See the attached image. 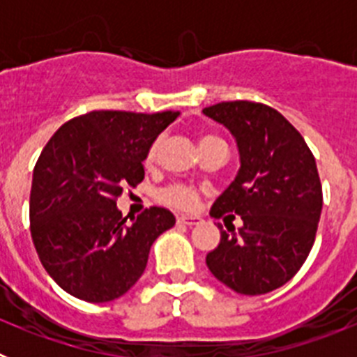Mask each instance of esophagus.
<instances>
[{
	"label": "esophagus",
	"instance_id": "obj_1",
	"mask_svg": "<svg viewBox=\"0 0 357 357\" xmlns=\"http://www.w3.org/2000/svg\"><path fill=\"white\" fill-rule=\"evenodd\" d=\"M176 223H181V225H188V227H193L200 223V218L198 216H178L176 218Z\"/></svg>",
	"mask_w": 357,
	"mask_h": 357
}]
</instances>
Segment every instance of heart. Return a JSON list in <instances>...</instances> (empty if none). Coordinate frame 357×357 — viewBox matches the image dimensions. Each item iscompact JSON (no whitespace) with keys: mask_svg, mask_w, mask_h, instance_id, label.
I'll return each instance as SVG.
<instances>
[{"mask_svg":"<svg viewBox=\"0 0 357 357\" xmlns=\"http://www.w3.org/2000/svg\"><path fill=\"white\" fill-rule=\"evenodd\" d=\"M216 143H223V141L220 139V137H216V135H211V134H206L200 137L202 150L207 146H211V144H216ZM159 148H160V137L159 139L153 141V143H151V146L148 148L146 157H144V162L146 164L153 162V160L157 159ZM159 198L162 204H166V206L175 207V209H181V211H191V209H195L198 204L197 191H195L191 185L181 184V182H176V184H172V185H168V188L160 189Z\"/></svg>","mask_w":357,"mask_h":357,"instance_id":"obj_1","label":"heart"}]
</instances>
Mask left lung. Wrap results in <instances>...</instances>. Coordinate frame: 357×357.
I'll return each mask as SVG.
<instances>
[{"instance_id":"1","label":"left lung","mask_w":357,"mask_h":357,"mask_svg":"<svg viewBox=\"0 0 357 357\" xmlns=\"http://www.w3.org/2000/svg\"><path fill=\"white\" fill-rule=\"evenodd\" d=\"M204 114L234 135L241 168L211 207V216L239 214L241 229H223L206 263L220 282L241 295L286 284L313 248L321 213L314 157L301 132L264 103L222 102Z\"/></svg>"}]
</instances>
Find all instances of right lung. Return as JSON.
I'll list each match as a JSON object with an SVG mask.
<instances>
[{
	"label": "right lung",
	"mask_w": 357,
	"mask_h": 357,
	"mask_svg": "<svg viewBox=\"0 0 357 357\" xmlns=\"http://www.w3.org/2000/svg\"><path fill=\"white\" fill-rule=\"evenodd\" d=\"M178 112L93 110L64 123L40 151L30 191V232L44 270L69 295L109 302L143 275L150 247L175 216L164 207L123 218V188Z\"/></svg>",
	"instance_id": "obj_1"
}]
</instances>
